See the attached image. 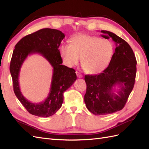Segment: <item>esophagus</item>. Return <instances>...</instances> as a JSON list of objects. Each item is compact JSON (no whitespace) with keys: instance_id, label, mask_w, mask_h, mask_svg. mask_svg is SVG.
Here are the masks:
<instances>
[{"instance_id":"34e87169","label":"esophagus","mask_w":149,"mask_h":149,"mask_svg":"<svg viewBox=\"0 0 149 149\" xmlns=\"http://www.w3.org/2000/svg\"><path fill=\"white\" fill-rule=\"evenodd\" d=\"M76 74H77L78 78H81L83 77V75H82V74L80 73V72L77 71V72H76Z\"/></svg>"}]
</instances>
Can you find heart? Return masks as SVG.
Returning a JSON list of instances; mask_svg holds the SVG:
<instances>
[{"label": "heart", "mask_w": 149, "mask_h": 149, "mask_svg": "<svg viewBox=\"0 0 149 149\" xmlns=\"http://www.w3.org/2000/svg\"><path fill=\"white\" fill-rule=\"evenodd\" d=\"M111 42L96 36L78 34L70 39V45H63L59 54L63 63L72 68L81 64L86 72L96 74L107 68L113 54Z\"/></svg>", "instance_id": "1"}]
</instances>
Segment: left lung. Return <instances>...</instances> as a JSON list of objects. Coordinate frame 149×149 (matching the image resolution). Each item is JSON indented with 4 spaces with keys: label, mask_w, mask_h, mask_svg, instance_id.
I'll return each instance as SVG.
<instances>
[{
    "label": "left lung",
    "mask_w": 149,
    "mask_h": 149,
    "mask_svg": "<svg viewBox=\"0 0 149 149\" xmlns=\"http://www.w3.org/2000/svg\"><path fill=\"white\" fill-rule=\"evenodd\" d=\"M106 39L111 38L116 48L108 68L99 74L85 76L87 91L86 107L96 115H108L121 110L133 90L136 73V60L127 42L114 33L101 31ZM116 86L120 87L114 91Z\"/></svg>",
    "instance_id": "8db88e82"
}]
</instances>
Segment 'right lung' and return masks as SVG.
<instances>
[{"mask_svg": "<svg viewBox=\"0 0 149 149\" xmlns=\"http://www.w3.org/2000/svg\"><path fill=\"white\" fill-rule=\"evenodd\" d=\"M64 38L65 35L61 31L46 28L25 36L15 45L9 67L13 90L18 100L32 115L48 117L55 114L63 102L64 92L77 80L74 69L62 65L58 47ZM34 53L43 56L53 67L49 96L44 102L39 104L31 103L22 95L18 80L22 63L29 54Z\"/></svg>", "mask_w": 149, "mask_h": 149, "instance_id": "obj_1", "label": "right lung"}]
</instances>
